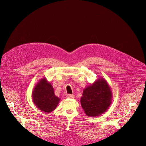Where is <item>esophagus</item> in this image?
Here are the masks:
<instances>
[{
	"instance_id": "obj_1",
	"label": "esophagus",
	"mask_w": 146,
	"mask_h": 146,
	"mask_svg": "<svg viewBox=\"0 0 146 146\" xmlns=\"http://www.w3.org/2000/svg\"><path fill=\"white\" fill-rule=\"evenodd\" d=\"M66 97H67V98H71V99H72V98H74L75 97V96L73 95V94H67Z\"/></svg>"
}]
</instances>
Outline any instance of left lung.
Here are the masks:
<instances>
[{
	"instance_id": "8db88e82",
	"label": "left lung",
	"mask_w": 146,
	"mask_h": 146,
	"mask_svg": "<svg viewBox=\"0 0 146 146\" xmlns=\"http://www.w3.org/2000/svg\"><path fill=\"white\" fill-rule=\"evenodd\" d=\"M112 100L111 88L104 78H101L84 89L80 102L88 116L96 117L108 110Z\"/></svg>"
}]
</instances>
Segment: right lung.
<instances>
[{"label":"right lung","instance_id":"add662e5","mask_svg":"<svg viewBox=\"0 0 146 146\" xmlns=\"http://www.w3.org/2000/svg\"><path fill=\"white\" fill-rule=\"evenodd\" d=\"M33 101L35 106L44 112L54 111L60 101V98L54 94L51 84L44 78L36 84L32 92Z\"/></svg>","mask_w":146,"mask_h":146}]
</instances>
